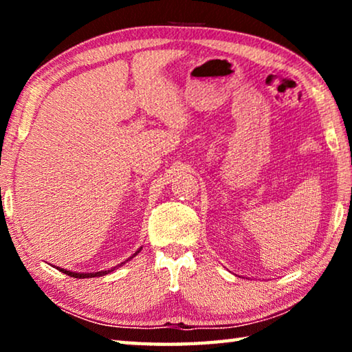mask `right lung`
<instances>
[{
  "label": "right lung",
  "mask_w": 352,
  "mask_h": 352,
  "mask_svg": "<svg viewBox=\"0 0 352 352\" xmlns=\"http://www.w3.org/2000/svg\"><path fill=\"white\" fill-rule=\"evenodd\" d=\"M141 252V248L138 250V252H136L135 254H138ZM133 254V256H135ZM133 256H132V258H133ZM129 261V259H127ZM122 264H124V262H122ZM58 270H60V272H63L65 273V275H68V276H73V278H79V279H83V278H94V276H102V275H107V273H109V272H111V270H109V272H94V273H74V272H69V270H63V269H58Z\"/></svg>",
  "instance_id": "1"
}]
</instances>
